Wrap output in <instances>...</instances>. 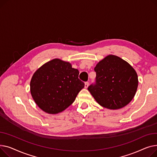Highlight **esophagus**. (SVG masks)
<instances>
[{
    "label": "esophagus",
    "instance_id": "34e87169",
    "mask_svg": "<svg viewBox=\"0 0 157 157\" xmlns=\"http://www.w3.org/2000/svg\"><path fill=\"white\" fill-rule=\"evenodd\" d=\"M89 85V83L88 82H85V88H87Z\"/></svg>",
    "mask_w": 157,
    "mask_h": 157
}]
</instances>
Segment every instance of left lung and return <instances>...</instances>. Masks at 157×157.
Listing matches in <instances>:
<instances>
[{
  "label": "left lung",
  "mask_w": 157,
  "mask_h": 157,
  "mask_svg": "<svg viewBox=\"0 0 157 157\" xmlns=\"http://www.w3.org/2000/svg\"><path fill=\"white\" fill-rule=\"evenodd\" d=\"M95 83L88 90L101 106L116 109L129 103L138 86L137 75L127 62L114 55H109L94 68Z\"/></svg>",
  "instance_id": "obj_1"
}]
</instances>
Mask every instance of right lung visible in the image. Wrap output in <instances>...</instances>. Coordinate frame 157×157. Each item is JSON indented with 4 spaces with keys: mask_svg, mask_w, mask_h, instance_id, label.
<instances>
[{
    "mask_svg": "<svg viewBox=\"0 0 157 157\" xmlns=\"http://www.w3.org/2000/svg\"><path fill=\"white\" fill-rule=\"evenodd\" d=\"M79 71L68 62L54 59L36 70L30 82L31 94L35 103L50 114L63 112L75 101L84 83Z\"/></svg>",
    "mask_w": 157,
    "mask_h": 157,
    "instance_id": "obj_1",
    "label": "right lung"
}]
</instances>
